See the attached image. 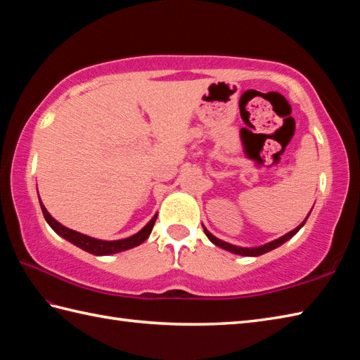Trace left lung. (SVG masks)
Here are the masks:
<instances>
[{
  "label": "left lung",
  "instance_id": "obj_1",
  "mask_svg": "<svg viewBox=\"0 0 360 360\" xmlns=\"http://www.w3.org/2000/svg\"><path fill=\"white\" fill-rule=\"evenodd\" d=\"M308 217H309V213H308ZM308 217L303 219V223L300 224V226H297L294 231H290V232H288L286 235H283V236H280V238H277V240H274V241H271V243H266V244H263V246H258V248H241V246H233V244H231V243H226V241H223V240H219V238H217L215 235H212L207 229H205L204 226V233L207 235V238L215 244V246H218V248H221V249H224V250H229V252H232V254H236V255H243V257H259V255H263V254H266V252H269V250H274V249H277L278 246H281L283 243H286L288 240H290L292 238V236L300 231V229L304 226V223H307V219H308Z\"/></svg>",
  "mask_w": 360,
  "mask_h": 360
}]
</instances>
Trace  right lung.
<instances>
[{"label": "right lung", "mask_w": 360, "mask_h": 360, "mask_svg": "<svg viewBox=\"0 0 360 360\" xmlns=\"http://www.w3.org/2000/svg\"><path fill=\"white\" fill-rule=\"evenodd\" d=\"M40 205H41V212L44 215V219L48 221V224L53 229V232H57L60 236H63L65 240L75 244L77 248L86 250L93 255H111V254H117V252H124V250L139 246V244H142L150 236V233L153 231V226H155V221L158 218V215L153 217L148 221V224L143 229H141V231L134 233L133 236H128V238H124V240L105 241V240H97V238H93V236L83 235L80 232L72 231V229L65 227L63 224H60L57 219H53L51 217V213L46 210L41 200H40Z\"/></svg>", "instance_id": "right-lung-1"}]
</instances>
